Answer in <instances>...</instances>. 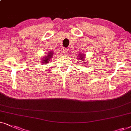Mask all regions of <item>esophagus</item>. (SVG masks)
Listing matches in <instances>:
<instances>
[{
  "label": "esophagus",
  "instance_id": "obj_1",
  "mask_svg": "<svg viewBox=\"0 0 131 131\" xmlns=\"http://www.w3.org/2000/svg\"><path fill=\"white\" fill-rule=\"evenodd\" d=\"M63 54H64V55H67L68 53V51L67 49L66 48H64L63 49Z\"/></svg>",
  "mask_w": 131,
  "mask_h": 131
}]
</instances>
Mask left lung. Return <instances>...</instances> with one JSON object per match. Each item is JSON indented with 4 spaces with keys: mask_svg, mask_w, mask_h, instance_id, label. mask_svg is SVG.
I'll return each instance as SVG.
<instances>
[{
    "mask_svg": "<svg viewBox=\"0 0 131 131\" xmlns=\"http://www.w3.org/2000/svg\"><path fill=\"white\" fill-rule=\"evenodd\" d=\"M77 57L79 58V59L81 60V62L83 63V67H84V66L86 65V64H85L86 62H84V61H83V60H84V59H85V54H82V53H80V54H79V56H78V55H77Z\"/></svg>",
    "mask_w": 131,
    "mask_h": 131,
    "instance_id": "left-lung-1",
    "label": "left lung"
}]
</instances>
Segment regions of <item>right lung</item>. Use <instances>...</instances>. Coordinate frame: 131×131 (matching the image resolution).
<instances>
[{
  "label": "right lung",
  "instance_id": "obj_1",
  "mask_svg": "<svg viewBox=\"0 0 131 131\" xmlns=\"http://www.w3.org/2000/svg\"><path fill=\"white\" fill-rule=\"evenodd\" d=\"M54 52H52V51H49V52H48L47 55L45 56V57L42 59V62L41 63L43 64H46V63H48L49 62H50V60L51 59L52 57H53Z\"/></svg>",
  "mask_w": 131,
  "mask_h": 131
}]
</instances>
